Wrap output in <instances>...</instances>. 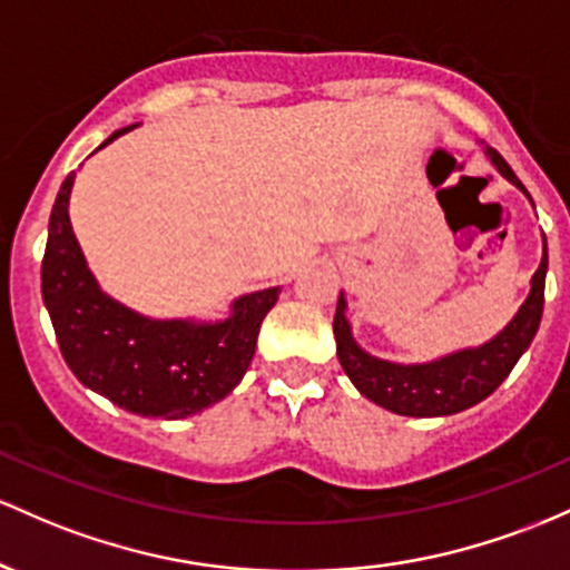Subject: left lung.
Masks as SVG:
<instances>
[{
    "instance_id": "1",
    "label": "left lung",
    "mask_w": 570,
    "mask_h": 570,
    "mask_svg": "<svg viewBox=\"0 0 570 570\" xmlns=\"http://www.w3.org/2000/svg\"><path fill=\"white\" fill-rule=\"evenodd\" d=\"M490 161L498 166L507 180L520 190L525 185L517 180L511 166L503 161L495 147H488ZM528 194V190H525ZM547 239H543V258L535 268L533 285H530L528 302L520 306L517 317L501 331L492 342L476 350H463L450 357H441L425 366H399V363L380 361L363 353L350 334V323L344 317V296H338L334 315L336 355L344 374L353 380V385L374 404L390 409L406 417H441V414H455L463 409L479 404L482 399L501 385L511 374L514 363L525 353L539 331L543 312V283H547Z\"/></svg>"
}]
</instances>
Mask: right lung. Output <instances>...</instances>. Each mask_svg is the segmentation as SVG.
Segmentation results:
<instances>
[{
    "mask_svg": "<svg viewBox=\"0 0 570 570\" xmlns=\"http://www.w3.org/2000/svg\"><path fill=\"white\" fill-rule=\"evenodd\" d=\"M72 180L75 171L56 196L42 255V302L67 366L82 385L139 417L183 420L226 399L250 366L279 287L242 296L234 315L215 325L139 317L107 298L88 272L69 226Z\"/></svg>",
    "mask_w": 570,
    "mask_h": 570,
    "instance_id": "add662e5",
    "label": "right lung"
}]
</instances>
